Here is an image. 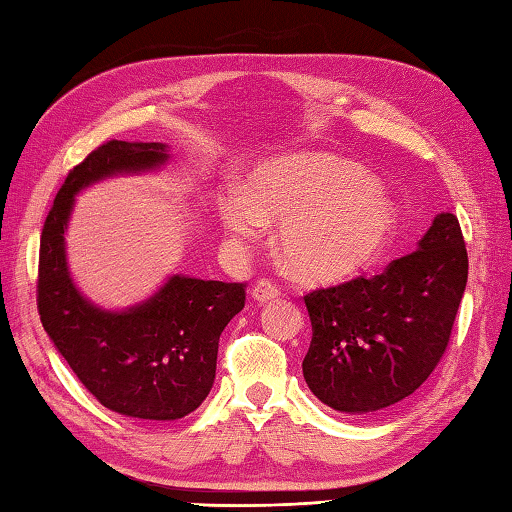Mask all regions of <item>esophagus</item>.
<instances>
[{
    "label": "esophagus",
    "mask_w": 512,
    "mask_h": 512,
    "mask_svg": "<svg viewBox=\"0 0 512 512\" xmlns=\"http://www.w3.org/2000/svg\"><path fill=\"white\" fill-rule=\"evenodd\" d=\"M281 295V290L273 284V281H268V279H259L257 284L250 288V297H253L255 301H259V303H266V301H273V299H277Z\"/></svg>",
    "instance_id": "esophagus-1"
}]
</instances>
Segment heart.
Wrapping results in <instances>:
<instances>
[{
    "mask_svg": "<svg viewBox=\"0 0 512 512\" xmlns=\"http://www.w3.org/2000/svg\"><path fill=\"white\" fill-rule=\"evenodd\" d=\"M217 217L233 248L262 239L281 217L279 248L295 273L339 284L372 266L398 233V209L376 178L330 154H295L264 162L253 182H231Z\"/></svg>",
    "mask_w": 512,
    "mask_h": 512,
    "instance_id": "obj_1",
    "label": "heart"
}]
</instances>
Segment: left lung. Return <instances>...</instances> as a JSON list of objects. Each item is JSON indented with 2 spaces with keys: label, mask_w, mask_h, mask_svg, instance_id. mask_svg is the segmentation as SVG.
<instances>
[{
  "label": "left lung",
  "mask_w": 512,
  "mask_h": 512,
  "mask_svg": "<svg viewBox=\"0 0 512 512\" xmlns=\"http://www.w3.org/2000/svg\"><path fill=\"white\" fill-rule=\"evenodd\" d=\"M466 277L458 217L438 213L418 248L385 273L310 292L303 378L312 394L350 416L411 396L447 350Z\"/></svg>",
  "instance_id": "left-lung-1"
}]
</instances>
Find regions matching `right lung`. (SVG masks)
Returning <instances> with one entry per match:
<instances>
[{"label": "right lung", "instance_id": "add662e5", "mask_svg": "<svg viewBox=\"0 0 512 512\" xmlns=\"http://www.w3.org/2000/svg\"><path fill=\"white\" fill-rule=\"evenodd\" d=\"M165 143H110L65 178L46 217L39 248L37 303L43 330L85 389L121 416L171 422L209 396L217 343L244 308V284L169 275L154 295L123 310L90 301L74 284L65 233L76 195L116 176L160 171Z\"/></svg>", "mask_w": 512, "mask_h": 512}]
</instances>
